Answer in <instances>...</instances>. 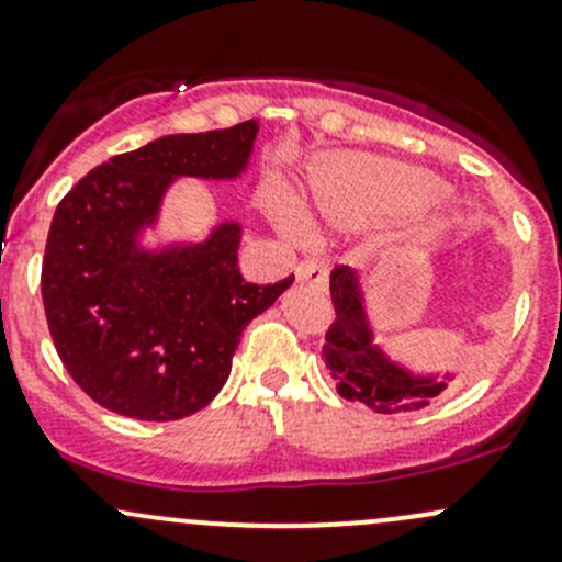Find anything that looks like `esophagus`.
I'll return each mask as SVG.
<instances>
[{
	"label": "esophagus",
	"mask_w": 562,
	"mask_h": 562,
	"mask_svg": "<svg viewBox=\"0 0 562 562\" xmlns=\"http://www.w3.org/2000/svg\"><path fill=\"white\" fill-rule=\"evenodd\" d=\"M296 280L299 282H307L310 288H315V291H326L328 285V269L321 263V260H302V263L296 266Z\"/></svg>",
	"instance_id": "1"
}]
</instances>
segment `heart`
Returning <instances> with one entry per match:
<instances>
[{"mask_svg":"<svg viewBox=\"0 0 562 562\" xmlns=\"http://www.w3.org/2000/svg\"><path fill=\"white\" fill-rule=\"evenodd\" d=\"M440 190L443 184L429 171L367 155L328 157L313 176L317 212L342 231L370 228L383 220L416 212L435 201Z\"/></svg>","mask_w":562,"mask_h":562,"instance_id":"heart-1","label":"heart"}]
</instances>
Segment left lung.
I'll list each match as a JSON object with an SVG mask.
<instances>
[{
  "label": "left lung",
  "instance_id": "8db88e82",
  "mask_svg": "<svg viewBox=\"0 0 562 562\" xmlns=\"http://www.w3.org/2000/svg\"><path fill=\"white\" fill-rule=\"evenodd\" d=\"M331 304L337 317L326 331L323 364L339 396L364 402L375 413H411L438 400L454 381V372L407 370L375 342L361 274L350 266L331 271Z\"/></svg>",
  "mask_w": 562,
  "mask_h": 562
}]
</instances>
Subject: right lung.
I'll use <instances>...</instances> for the list:
<instances>
[{"mask_svg": "<svg viewBox=\"0 0 562 562\" xmlns=\"http://www.w3.org/2000/svg\"><path fill=\"white\" fill-rule=\"evenodd\" d=\"M258 122L162 135L111 157L61 198L43 255V307L56 353L98 405L138 422H176L217 396L239 337L293 274L252 285L239 271L241 225L203 241L144 247L181 176L239 179Z\"/></svg>", "mask_w": 562, "mask_h": 562, "instance_id": "add662e5", "label": "right lung"}]
</instances>
